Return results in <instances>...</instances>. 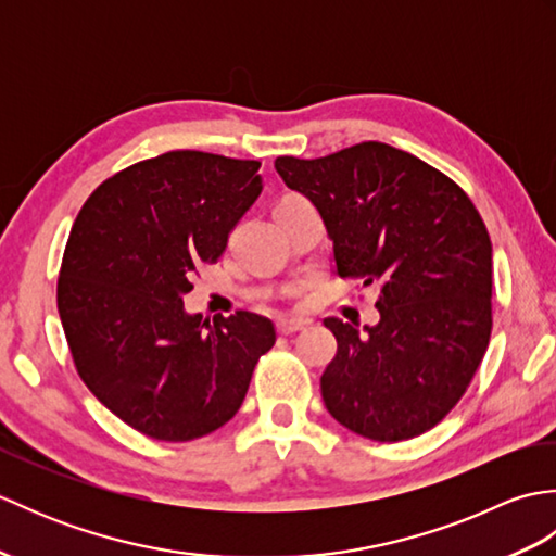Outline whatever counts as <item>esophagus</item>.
Wrapping results in <instances>:
<instances>
[{
  "label": "esophagus",
  "instance_id": "esophagus-1",
  "mask_svg": "<svg viewBox=\"0 0 556 556\" xmlns=\"http://www.w3.org/2000/svg\"><path fill=\"white\" fill-rule=\"evenodd\" d=\"M305 325H308L305 320H279L277 332L287 337V334H293V332H301V329H305Z\"/></svg>",
  "mask_w": 556,
  "mask_h": 556
}]
</instances>
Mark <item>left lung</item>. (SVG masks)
Returning a JSON list of instances; mask_svg holds the SVG:
<instances>
[{
    "label": "left lung",
    "mask_w": 556,
    "mask_h": 556,
    "mask_svg": "<svg viewBox=\"0 0 556 556\" xmlns=\"http://www.w3.org/2000/svg\"><path fill=\"white\" fill-rule=\"evenodd\" d=\"M275 167L320 212L337 275L380 289L368 334L325 320L337 337L320 377L327 410L375 442L428 432L466 394L492 334V243L473 200L377 140Z\"/></svg>",
    "instance_id": "left-lung-1"
}]
</instances>
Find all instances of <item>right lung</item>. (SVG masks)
Returning <instances> with one entry per match:
<instances>
[{"mask_svg":"<svg viewBox=\"0 0 556 556\" xmlns=\"http://www.w3.org/2000/svg\"><path fill=\"white\" fill-rule=\"evenodd\" d=\"M257 160L172 150L116 172L71 227L56 308L80 380L152 440L191 442L241 408L275 346L263 315H186L200 265L217 263L263 191Z\"/></svg>","mask_w":556,"mask_h":556,"instance_id":"obj_1","label":"right lung"}]
</instances>
